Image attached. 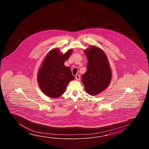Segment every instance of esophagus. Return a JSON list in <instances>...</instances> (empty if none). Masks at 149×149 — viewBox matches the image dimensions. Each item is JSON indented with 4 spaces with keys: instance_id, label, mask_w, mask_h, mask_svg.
<instances>
[{
    "instance_id": "34e87169",
    "label": "esophagus",
    "mask_w": 149,
    "mask_h": 149,
    "mask_svg": "<svg viewBox=\"0 0 149 149\" xmlns=\"http://www.w3.org/2000/svg\"><path fill=\"white\" fill-rule=\"evenodd\" d=\"M75 78H76V80H80V76L78 74H77L76 76H75Z\"/></svg>"
}]
</instances>
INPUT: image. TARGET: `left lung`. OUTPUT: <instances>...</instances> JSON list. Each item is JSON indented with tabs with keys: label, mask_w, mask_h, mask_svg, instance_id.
Returning <instances> with one entry per match:
<instances>
[{
	"label": "left lung",
	"mask_w": 149,
	"mask_h": 149,
	"mask_svg": "<svg viewBox=\"0 0 149 149\" xmlns=\"http://www.w3.org/2000/svg\"><path fill=\"white\" fill-rule=\"evenodd\" d=\"M87 69L81 77L86 91L89 95H97L108 87L112 79L111 67L104 52L95 46L84 50Z\"/></svg>",
	"instance_id": "8db88e82"
}]
</instances>
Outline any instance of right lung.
Returning a JSON list of instances; mask_svg holds the SVG:
<instances>
[{"label":"right lung","instance_id":"obj_1","mask_svg":"<svg viewBox=\"0 0 149 149\" xmlns=\"http://www.w3.org/2000/svg\"><path fill=\"white\" fill-rule=\"evenodd\" d=\"M72 52L71 49L63 54L58 48H54L45 57L38 70L37 81L41 91L48 97L56 98L61 96L68 84L74 79L70 68L64 64Z\"/></svg>","mask_w":149,"mask_h":149}]
</instances>
